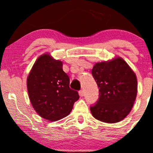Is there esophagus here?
Here are the masks:
<instances>
[{"label":"esophagus","instance_id":"34e87169","mask_svg":"<svg viewBox=\"0 0 153 153\" xmlns=\"http://www.w3.org/2000/svg\"><path fill=\"white\" fill-rule=\"evenodd\" d=\"M79 95H80V96H81V97H82V96H84L83 90H80V91H79Z\"/></svg>","mask_w":153,"mask_h":153}]
</instances>
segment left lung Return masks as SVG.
<instances>
[{
    "label": "left lung",
    "instance_id": "1",
    "mask_svg": "<svg viewBox=\"0 0 153 153\" xmlns=\"http://www.w3.org/2000/svg\"><path fill=\"white\" fill-rule=\"evenodd\" d=\"M91 73L99 88V99L90 107L92 115L106 123L122 121L129 114L136 99L135 73L120 57L96 63Z\"/></svg>",
    "mask_w": 153,
    "mask_h": 153
}]
</instances>
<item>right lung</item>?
Segmentation results:
<instances>
[{
  "label": "right lung",
  "mask_w": 153,
  "mask_h": 153,
  "mask_svg": "<svg viewBox=\"0 0 153 153\" xmlns=\"http://www.w3.org/2000/svg\"><path fill=\"white\" fill-rule=\"evenodd\" d=\"M27 89L36 113L50 121L68 116L79 99L78 91L70 88V78L63 71L62 62L47 54L40 56L33 65Z\"/></svg>",
  "instance_id": "add662e5"
}]
</instances>
